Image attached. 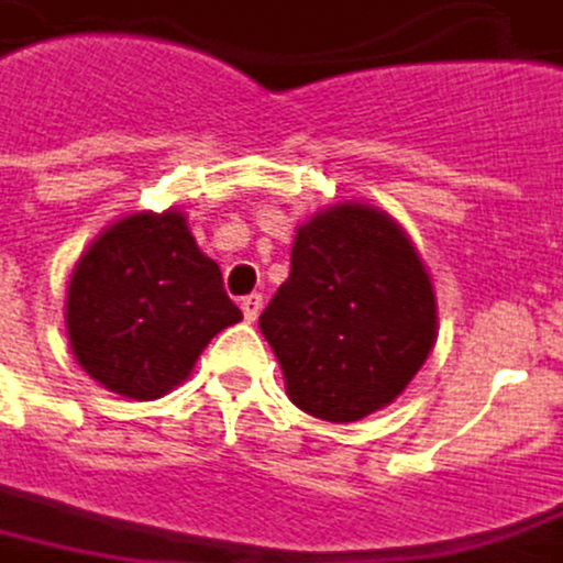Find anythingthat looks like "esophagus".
<instances>
[{
  "label": "esophagus",
  "mask_w": 563,
  "mask_h": 563,
  "mask_svg": "<svg viewBox=\"0 0 563 563\" xmlns=\"http://www.w3.org/2000/svg\"><path fill=\"white\" fill-rule=\"evenodd\" d=\"M241 312H244L247 322H256V316L263 312V294H247V297H241Z\"/></svg>",
  "instance_id": "obj_1"
}]
</instances>
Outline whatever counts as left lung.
<instances>
[{
	"mask_svg": "<svg viewBox=\"0 0 563 563\" xmlns=\"http://www.w3.org/2000/svg\"><path fill=\"white\" fill-rule=\"evenodd\" d=\"M260 331L297 409L360 421L394 402L433 350L431 275L384 210L338 203L297 229L288 282Z\"/></svg>",
	"mask_w": 563,
	"mask_h": 563,
	"instance_id": "obj_1",
	"label": "left lung"
}]
</instances>
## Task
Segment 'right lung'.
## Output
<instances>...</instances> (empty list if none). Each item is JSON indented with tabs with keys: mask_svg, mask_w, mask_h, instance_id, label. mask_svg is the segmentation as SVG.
<instances>
[{
	"mask_svg": "<svg viewBox=\"0 0 563 563\" xmlns=\"http://www.w3.org/2000/svg\"><path fill=\"white\" fill-rule=\"evenodd\" d=\"M241 309L179 210L132 213L79 256L67 288V338L82 372L130 399L179 387L203 346Z\"/></svg>",
	"mask_w": 563,
	"mask_h": 563,
	"instance_id": "add662e5",
	"label": "right lung"
}]
</instances>
